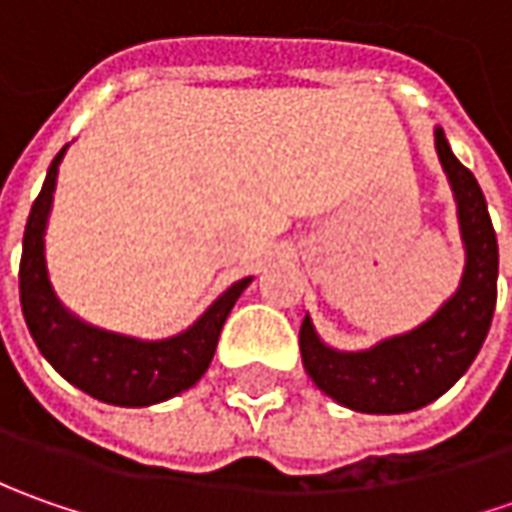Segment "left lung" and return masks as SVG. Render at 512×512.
<instances>
[{
	"label": "left lung",
	"mask_w": 512,
	"mask_h": 512,
	"mask_svg": "<svg viewBox=\"0 0 512 512\" xmlns=\"http://www.w3.org/2000/svg\"><path fill=\"white\" fill-rule=\"evenodd\" d=\"M436 153L456 196L464 242L459 290L427 322L367 350H333L305 316L299 330L302 364L333 402L359 413H410L436 402L467 373L482 350L496 310L499 245L476 176L453 156L436 128Z\"/></svg>",
	"instance_id": "left-lung-1"
}]
</instances>
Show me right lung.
Here are the masks:
<instances>
[{
    "instance_id": "obj_1",
    "label": "right lung",
    "mask_w": 512,
    "mask_h": 512,
    "mask_svg": "<svg viewBox=\"0 0 512 512\" xmlns=\"http://www.w3.org/2000/svg\"><path fill=\"white\" fill-rule=\"evenodd\" d=\"M65 150L68 145L50 162L42 193L30 207L22 239L19 299L30 336L59 376L99 402L148 407L173 399L205 376L227 313L250 285V276L227 287L193 325L170 339L142 342L82 322L59 302L45 262V227Z\"/></svg>"
}]
</instances>
